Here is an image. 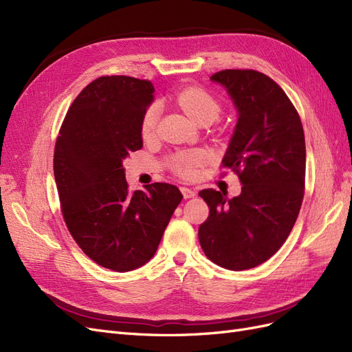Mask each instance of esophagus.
I'll return each mask as SVG.
<instances>
[{
	"label": "esophagus",
	"instance_id": "34e87169",
	"mask_svg": "<svg viewBox=\"0 0 352 352\" xmlns=\"http://www.w3.org/2000/svg\"><path fill=\"white\" fill-rule=\"evenodd\" d=\"M180 192H182V195H184V198H185V199H188V198H194V197L197 195L195 190L189 189V188H186V186H182V188H180Z\"/></svg>",
	"mask_w": 352,
	"mask_h": 352
}]
</instances>
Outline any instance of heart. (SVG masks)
Segmentation results:
<instances>
[{
	"instance_id": "heart-1",
	"label": "heart",
	"mask_w": 352,
	"mask_h": 352,
	"mask_svg": "<svg viewBox=\"0 0 352 352\" xmlns=\"http://www.w3.org/2000/svg\"><path fill=\"white\" fill-rule=\"evenodd\" d=\"M175 101L182 109L189 119L198 124H210L221 113V105L214 95L199 87H189L179 91L175 95ZM162 107L158 102H153L145 109L141 119V133L145 138H151L158 126ZM207 154L202 150H188L173 154L168 158L170 168L184 179H192L198 173V167L206 163Z\"/></svg>"
}]
</instances>
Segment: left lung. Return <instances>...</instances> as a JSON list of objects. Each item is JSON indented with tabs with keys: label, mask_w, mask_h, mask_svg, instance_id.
I'll list each match as a JSON object with an SVG mask.
<instances>
[{
	"label": "left lung",
	"mask_w": 352,
	"mask_h": 352,
	"mask_svg": "<svg viewBox=\"0 0 352 352\" xmlns=\"http://www.w3.org/2000/svg\"><path fill=\"white\" fill-rule=\"evenodd\" d=\"M239 113L221 167L236 173L241 195L202 189L210 214L198 229L202 251L220 267L247 270L278 252L295 225L305 188V140L285 91L257 70L212 74Z\"/></svg>",
	"instance_id": "obj_1"
}]
</instances>
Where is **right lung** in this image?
<instances>
[{
    "label": "right lung",
    "instance_id": "add662e5",
    "mask_svg": "<svg viewBox=\"0 0 352 352\" xmlns=\"http://www.w3.org/2000/svg\"><path fill=\"white\" fill-rule=\"evenodd\" d=\"M153 92L150 80L95 79L72 102L56 141L63 219L80 250L114 272H131L151 260L184 198L170 184L131 192L124 179L123 160L142 148L141 119Z\"/></svg>",
    "mask_w": 352,
    "mask_h": 352
}]
</instances>
